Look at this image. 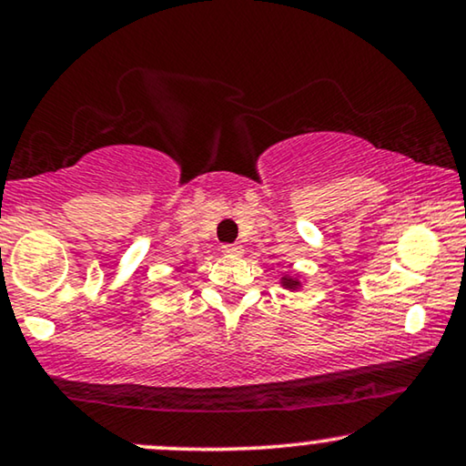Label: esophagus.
<instances>
[{
    "mask_svg": "<svg viewBox=\"0 0 466 466\" xmlns=\"http://www.w3.org/2000/svg\"><path fill=\"white\" fill-rule=\"evenodd\" d=\"M222 252L231 254V257H239V254L244 250H241V246H238V244H225V246H222Z\"/></svg>",
    "mask_w": 466,
    "mask_h": 466,
    "instance_id": "34e87169",
    "label": "esophagus"
}]
</instances>
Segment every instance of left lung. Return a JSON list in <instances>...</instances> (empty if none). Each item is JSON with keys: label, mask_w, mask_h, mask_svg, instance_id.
<instances>
[{"label": "left lung", "mask_w": 466, "mask_h": 466, "mask_svg": "<svg viewBox=\"0 0 466 466\" xmlns=\"http://www.w3.org/2000/svg\"><path fill=\"white\" fill-rule=\"evenodd\" d=\"M282 284L286 286V289H292V290H295V289H299V286H301V282H299V279H295V278H289V276L282 278Z\"/></svg>", "instance_id": "left-lung-1"}]
</instances>
